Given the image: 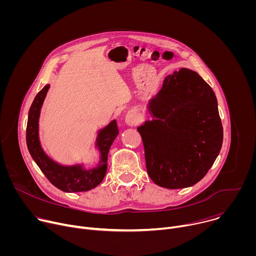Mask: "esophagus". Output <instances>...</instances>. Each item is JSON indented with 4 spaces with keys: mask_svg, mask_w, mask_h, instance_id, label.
I'll return each mask as SVG.
<instances>
[{
    "mask_svg": "<svg viewBox=\"0 0 256 256\" xmlns=\"http://www.w3.org/2000/svg\"><path fill=\"white\" fill-rule=\"evenodd\" d=\"M124 120H126V124L130 126H132L134 124H136L138 120V114H136V112L134 110H130L128 112V114H126V118H124Z\"/></svg>",
    "mask_w": 256,
    "mask_h": 256,
    "instance_id": "1",
    "label": "esophagus"
}]
</instances>
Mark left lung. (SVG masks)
<instances>
[{"instance_id": "obj_1", "label": "left lung", "mask_w": 256, "mask_h": 256, "mask_svg": "<svg viewBox=\"0 0 256 256\" xmlns=\"http://www.w3.org/2000/svg\"><path fill=\"white\" fill-rule=\"evenodd\" d=\"M147 108L152 120L136 130L150 178L169 190L194 186L222 148L223 126L212 89L196 72L182 68L164 79Z\"/></svg>"}]
</instances>
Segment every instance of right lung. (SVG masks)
Masks as SVG:
<instances>
[{"label":"right lung","mask_w":256,"mask_h":256,"mask_svg":"<svg viewBox=\"0 0 256 256\" xmlns=\"http://www.w3.org/2000/svg\"><path fill=\"white\" fill-rule=\"evenodd\" d=\"M50 87V84L46 85L35 96L30 106L26 128L28 151L34 162L56 188L64 192H88L99 186L106 174L108 152L118 134L116 120H112L97 132L94 147L99 154V160L96 166L86 168L83 162L62 165L44 152L40 140V116Z\"/></svg>","instance_id":"obj_1"}]
</instances>
